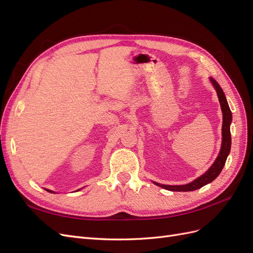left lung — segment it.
<instances>
[{"label":"left lung","mask_w":253,"mask_h":253,"mask_svg":"<svg viewBox=\"0 0 253 253\" xmlns=\"http://www.w3.org/2000/svg\"><path fill=\"white\" fill-rule=\"evenodd\" d=\"M209 80L213 87L216 90V95L218 97V101L220 104V109L221 113H223V126H221V145H220V150L216 159L214 160V163L212 166L207 170L203 175H201L200 177L195 178L189 183H186V185H176V186H171V185H163V183L155 182L153 181L154 185L169 190V191H174V192H189V191H194L197 189H201L202 187L208 185V183L212 182L214 179H215L219 173L223 170V168L226 164L227 157L230 153L231 150V134H230V126H231V121H232V113L230 111V108H229L228 101L226 99V96L224 94V90L219 86V84L214 80L212 77H209Z\"/></svg>","instance_id":"8db88e82"}]
</instances>
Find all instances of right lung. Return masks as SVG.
<instances>
[{"mask_svg":"<svg viewBox=\"0 0 253 253\" xmlns=\"http://www.w3.org/2000/svg\"><path fill=\"white\" fill-rule=\"evenodd\" d=\"M47 191V192H49V193H56V192H53V191H51V190H48V189H45ZM77 191H80V189L79 190H77Z\"/></svg>","mask_w":253,"mask_h":253,"instance_id":"right-lung-1","label":"right lung"}]
</instances>
